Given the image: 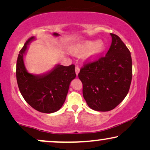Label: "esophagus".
Segmentation results:
<instances>
[{
	"label": "esophagus",
	"mask_w": 150,
	"mask_h": 150,
	"mask_svg": "<svg viewBox=\"0 0 150 150\" xmlns=\"http://www.w3.org/2000/svg\"><path fill=\"white\" fill-rule=\"evenodd\" d=\"M75 71H76V75L78 76V74H79V71H80V67L78 66H76V67H75Z\"/></svg>",
	"instance_id": "esophagus-1"
}]
</instances>
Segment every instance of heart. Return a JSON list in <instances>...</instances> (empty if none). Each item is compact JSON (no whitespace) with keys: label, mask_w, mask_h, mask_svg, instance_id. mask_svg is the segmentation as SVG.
<instances>
[{"label":"heart","mask_w":150,"mask_h":150,"mask_svg":"<svg viewBox=\"0 0 150 150\" xmlns=\"http://www.w3.org/2000/svg\"><path fill=\"white\" fill-rule=\"evenodd\" d=\"M104 48L103 44L100 43L98 41H89V42H86L83 46L84 51L89 52L91 50V54L93 56H97L100 54L104 50Z\"/></svg>","instance_id":"1"}]
</instances>
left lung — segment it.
Wrapping results in <instances>:
<instances>
[{"mask_svg": "<svg viewBox=\"0 0 150 150\" xmlns=\"http://www.w3.org/2000/svg\"><path fill=\"white\" fill-rule=\"evenodd\" d=\"M112 43L104 56L86 61L79 73L87 105L97 111H109L128 94L132 77L130 52L120 38L110 33Z\"/></svg>", "mask_w": 150, "mask_h": 150, "instance_id": "obj_1", "label": "left lung"}]
</instances>
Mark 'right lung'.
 Here are the masks:
<instances>
[{"mask_svg": "<svg viewBox=\"0 0 150 150\" xmlns=\"http://www.w3.org/2000/svg\"><path fill=\"white\" fill-rule=\"evenodd\" d=\"M31 37L20 50L16 63V79L20 93L25 101L35 109L44 113H52L63 106L70 82L76 77L75 65H57L46 74L35 76L28 73L23 57Z\"/></svg>", "mask_w": 150, "mask_h": 150, "instance_id": "1", "label": "right lung"}]
</instances>
